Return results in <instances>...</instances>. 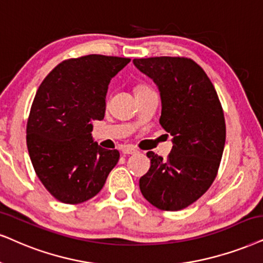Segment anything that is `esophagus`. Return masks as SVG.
Here are the masks:
<instances>
[{"instance_id":"esophagus-1","label":"esophagus","mask_w":263,"mask_h":263,"mask_svg":"<svg viewBox=\"0 0 263 263\" xmlns=\"http://www.w3.org/2000/svg\"><path fill=\"white\" fill-rule=\"evenodd\" d=\"M136 153H138L137 149L132 148V147H128V145H126V147L122 148V154H136Z\"/></svg>"}]
</instances>
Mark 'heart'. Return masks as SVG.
<instances>
[{
	"label": "heart",
	"instance_id": "obj_1",
	"mask_svg": "<svg viewBox=\"0 0 263 263\" xmlns=\"http://www.w3.org/2000/svg\"><path fill=\"white\" fill-rule=\"evenodd\" d=\"M145 89H149L148 86H145V85H138L137 87L135 88V93H137V92H142V91H145Z\"/></svg>",
	"mask_w": 263,
	"mask_h": 263
}]
</instances>
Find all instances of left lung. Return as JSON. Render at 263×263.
I'll return each instance as SVG.
<instances>
[{"label":"left lung","instance_id":"1","mask_svg":"<svg viewBox=\"0 0 263 263\" xmlns=\"http://www.w3.org/2000/svg\"><path fill=\"white\" fill-rule=\"evenodd\" d=\"M158 86L160 125L172 137L167 159L148 152L151 168L139 178L143 197L155 208L178 211L197 201L216 178L226 142L223 109L200 65L184 57L134 59Z\"/></svg>","mask_w":263,"mask_h":263}]
</instances>
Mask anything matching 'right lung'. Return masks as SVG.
Returning a JSON list of instances; mask_svg holds the SVG:
<instances>
[{
  "label": "right lung",
  "instance_id": "obj_1",
  "mask_svg": "<svg viewBox=\"0 0 263 263\" xmlns=\"http://www.w3.org/2000/svg\"><path fill=\"white\" fill-rule=\"evenodd\" d=\"M131 59L89 54L62 62L36 92L26 125V145L41 183L57 200L80 204L97 195L120 153L92 138L103 120L110 80Z\"/></svg>",
  "mask_w": 263,
  "mask_h": 263
}]
</instances>
